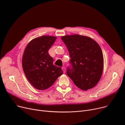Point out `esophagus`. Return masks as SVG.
Here are the masks:
<instances>
[{"label": "esophagus", "instance_id": "esophagus-1", "mask_svg": "<svg viewBox=\"0 0 125 125\" xmlns=\"http://www.w3.org/2000/svg\"><path fill=\"white\" fill-rule=\"evenodd\" d=\"M62 69L63 70V72H64V73H65V71H66V68H65V67H62Z\"/></svg>", "mask_w": 125, "mask_h": 125}]
</instances>
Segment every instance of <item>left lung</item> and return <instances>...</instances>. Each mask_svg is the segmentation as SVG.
Segmentation results:
<instances>
[{"mask_svg": "<svg viewBox=\"0 0 125 125\" xmlns=\"http://www.w3.org/2000/svg\"><path fill=\"white\" fill-rule=\"evenodd\" d=\"M71 58L72 67L67 74L80 89L87 91L99 82L103 73L104 59L99 45L88 36L74 34L61 37Z\"/></svg>", "mask_w": 125, "mask_h": 125, "instance_id": "1", "label": "left lung"}]
</instances>
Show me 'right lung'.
Masks as SVG:
<instances>
[{
	"label": "right lung",
	"mask_w": 125,
	"mask_h": 125,
	"mask_svg": "<svg viewBox=\"0 0 125 125\" xmlns=\"http://www.w3.org/2000/svg\"><path fill=\"white\" fill-rule=\"evenodd\" d=\"M53 36L44 35L31 41L24 50L22 58L24 73L35 89L44 90L52 86L63 71L53 65V59L48 51L56 40Z\"/></svg>",
	"instance_id": "1"
}]
</instances>
